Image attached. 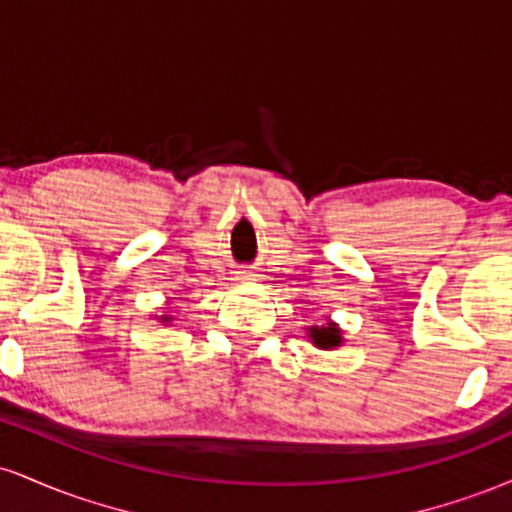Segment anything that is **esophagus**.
I'll return each mask as SVG.
<instances>
[{
	"mask_svg": "<svg viewBox=\"0 0 512 512\" xmlns=\"http://www.w3.org/2000/svg\"><path fill=\"white\" fill-rule=\"evenodd\" d=\"M238 279H240V281H255L257 274H252V272H240Z\"/></svg>",
	"mask_w": 512,
	"mask_h": 512,
	"instance_id": "1",
	"label": "esophagus"
}]
</instances>
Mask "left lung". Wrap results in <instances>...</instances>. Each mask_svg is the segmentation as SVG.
I'll list each match as a JSON object with an SVG mask.
<instances>
[{
  "label": "left lung",
  "mask_w": 512,
  "mask_h": 512,
  "mask_svg": "<svg viewBox=\"0 0 512 512\" xmlns=\"http://www.w3.org/2000/svg\"><path fill=\"white\" fill-rule=\"evenodd\" d=\"M305 332H308L310 344L317 346V349H322V351H332V349H337V346L344 344L342 327L332 320H327V325H322V327L320 325L305 327Z\"/></svg>",
  "instance_id": "left-lung-1"
}]
</instances>
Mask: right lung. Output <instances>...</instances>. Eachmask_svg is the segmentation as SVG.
<instances>
[{
  "label": "right lung",
  "mask_w": 512,
  "mask_h": 512,
  "mask_svg": "<svg viewBox=\"0 0 512 512\" xmlns=\"http://www.w3.org/2000/svg\"><path fill=\"white\" fill-rule=\"evenodd\" d=\"M158 322H163V325H168V322H173V315H161V317H158Z\"/></svg>",
  "instance_id": "right-lung-1"
}]
</instances>
